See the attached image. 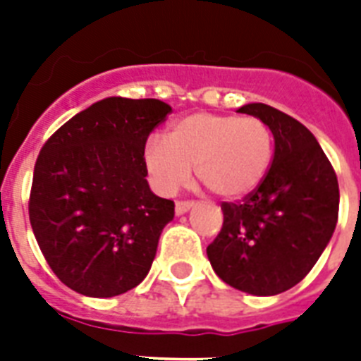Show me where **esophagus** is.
Wrapping results in <instances>:
<instances>
[{"label": "esophagus", "instance_id": "esophagus-1", "mask_svg": "<svg viewBox=\"0 0 361 361\" xmlns=\"http://www.w3.org/2000/svg\"><path fill=\"white\" fill-rule=\"evenodd\" d=\"M195 206V202L192 200H183V202H176V215H183L187 214L189 209Z\"/></svg>", "mask_w": 361, "mask_h": 361}]
</instances>
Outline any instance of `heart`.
Masks as SVG:
<instances>
[{
  "label": "heart",
  "instance_id": "1",
  "mask_svg": "<svg viewBox=\"0 0 361 361\" xmlns=\"http://www.w3.org/2000/svg\"><path fill=\"white\" fill-rule=\"evenodd\" d=\"M274 159L271 130L257 116L197 112L170 125L166 140L149 136L142 163L161 195H174L197 178L221 198H241L257 189Z\"/></svg>",
  "mask_w": 361,
  "mask_h": 361
}]
</instances>
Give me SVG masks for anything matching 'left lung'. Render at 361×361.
<instances>
[{
  "mask_svg": "<svg viewBox=\"0 0 361 361\" xmlns=\"http://www.w3.org/2000/svg\"><path fill=\"white\" fill-rule=\"evenodd\" d=\"M238 112L257 116L275 140L262 183L241 202H223V228L208 252L226 285L252 296H275L311 271L336 231L339 183L313 133L264 103Z\"/></svg>",
  "mask_w": 361,
  "mask_h": 361,
  "instance_id": "8db88e82",
  "label": "left lung"
}]
</instances>
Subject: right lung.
Wrapping results in <instances>:
<instances>
[{
  "label": "right lung",
  "instance_id": "obj_1",
  "mask_svg": "<svg viewBox=\"0 0 361 361\" xmlns=\"http://www.w3.org/2000/svg\"><path fill=\"white\" fill-rule=\"evenodd\" d=\"M170 112L159 99H103L42 146L30 223L48 266L78 294L120 296L152 268L174 202L152 192L142 149Z\"/></svg>",
  "mask_w": 361,
  "mask_h": 361
}]
</instances>
